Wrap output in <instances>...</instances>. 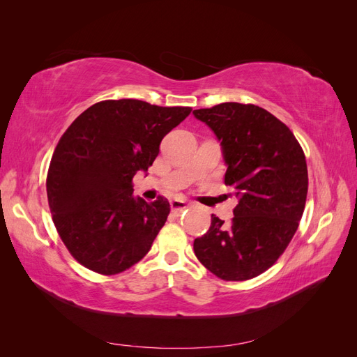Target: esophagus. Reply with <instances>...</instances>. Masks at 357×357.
Here are the masks:
<instances>
[{
    "label": "esophagus",
    "instance_id": "esophagus-1",
    "mask_svg": "<svg viewBox=\"0 0 357 357\" xmlns=\"http://www.w3.org/2000/svg\"><path fill=\"white\" fill-rule=\"evenodd\" d=\"M169 205H171V210L174 211V213H181L183 210H186L190 204H189L188 201H185V199L176 198V199H172V201L169 202Z\"/></svg>",
    "mask_w": 357,
    "mask_h": 357
}]
</instances>
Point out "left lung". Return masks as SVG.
Listing matches in <instances>:
<instances>
[{"instance_id":"obj_1","label":"left lung","mask_w":357,"mask_h":357,"mask_svg":"<svg viewBox=\"0 0 357 357\" xmlns=\"http://www.w3.org/2000/svg\"><path fill=\"white\" fill-rule=\"evenodd\" d=\"M222 146L225 185L238 204L225 223L193 241L198 261L226 282H244L275 264L305 208L308 172L304 150L290 129L262 107L222 102L193 110Z\"/></svg>"}]
</instances>
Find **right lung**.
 Masks as SVG:
<instances>
[{
	"label": "right lung",
	"mask_w": 357,
	"mask_h": 357,
	"mask_svg": "<svg viewBox=\"0 0 357 357\" xmlns=\"http://www.w3.org/2000/svg\"><path fill=\"white\" fill-rule=\"evenodd\" d=\"M190 107L109 100L84 110L61 137L47 172L53 223L73 257L113 275L147 255L165 225L169 202L132 195V178L147 171L159 144Z\"/></svg>",
	"instance_id": "add662e5"
}]
</instances>
